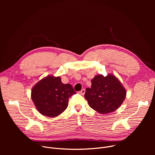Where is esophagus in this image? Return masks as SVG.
Segmentation results:
<instances>
[{"mask_svg": "<svg viewBox=\"0 0 155 155\" xmlns=\"http://www.w3.org/2000/svg\"><path fill=\"white\" fill-rule=\"evenodd\" d=\"M79 93H80V94H81V95H83V94L85 93V90H84V89L81 90L79 92Z\"/></svg>", "mask_w": 155, "mask_h": 155, "instance_id": "1", "label": "esophagus"}]
</instances>
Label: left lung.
I'll list each match as a JSON object with an SVG mask.
<instances>
[{"label": "left lung", "mask_w": 155, "mask_h": 155, "mask_svg": "<svg viewBox=\"0 0 155 155\" xmlns=\"http://www.w3.org/2000/svg\"><path fill=\"white\" fill-rule=\"evenodd\" d=\"M126 91L120 81L113 74L96 75L91 87H87L84 97L93 110L101 114L115 112L124 102Z\"/></svg>", "instance_id": "8db88e82"}]
</instances>
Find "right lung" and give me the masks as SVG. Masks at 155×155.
Instances as JSON below:
<instances>
[{
	"mask_svg": "<svg viewBox=\"0 0 155 155\" xmlns=\"http://www.w3.org/2000/svg\"><path fill=\"white\" fill-rule=\"evenodd\" d=\"M76 93L71 84H64L60 77L48 75L32 88L31 98L40 114L56 117L68 106L69 99Z\"/></svg>",
	"mask_w": 155,
	"mask_h": 155,
	"instance_id": "1",
	"label": "right lung"
}]
</instances>
